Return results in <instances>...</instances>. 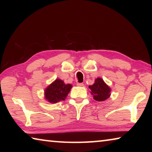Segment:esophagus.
<instances>
[{"instance_id": "34e87169", "label": "esophagus", "mask_w": 152, "mask_h": 152, "mask_svg": "<svg viewBox=\"0 0 152 152\" xmlns=\"http://www.w3.org/2000/svg\"><path fill=\"white\" fill-rule=\"evenodd\" d=\"M77 86H83L84 84L83 83H77Z\"/></svg>"}]
</instances>
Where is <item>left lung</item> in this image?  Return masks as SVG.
<instances>
[{"instance_id": "1", "label": "left lung", "mask_w": 152, "mask_h": 152, "mask_svg": "<svg viewBox=\"0 0 152 152\" xmlns=\"http://www.w3.org/2000/svg\"><path fill=\"white\" fill-rule=\"evenodd\" d=\"M93 99L96 101H104L110 96L111 89L101 78L95 79L94 83L88 86Z\"/></svg>"}]
</instances>
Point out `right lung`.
Here are the masks:
<instances>
[{
    "instance_id": "right-lung-1",
    "label": "right lung",
    "mask_w": 152,
    "mask_h": 152,
    "mask_svg": "<svg viewBox=\"0 0 152 152\" xmlns=\"http://www.w3.org/2000/svg\"><path fill=\"white\" fill-rule=\"evenodd\" d=\"M72 84H65L60 79H56L45 89L44 97L50 103L64 101L72 88Z\"/></svg>"
}]
</instances>
